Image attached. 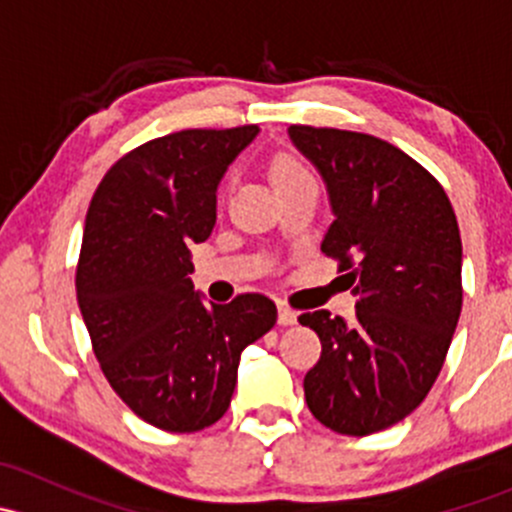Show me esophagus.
<instances>
[{
  "label": "esophagus",
  "mask_w": 512,
  "mask_h": 512,
  "mask_svg": "<svg viewBox=\"0 0 512 512\" xmlns=\"http://www.w3.org/2000/svg\"><path fill=\"white\" fill-rule=\"evenodd\" d=\"M277 319H280L282 327H292V324H297V312L289 309L287 304H280V309H277Z\"/></svg>",
  "instance_id": "esophagus-1"
}]
</instances>
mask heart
<instances>
[{
    "label": "heart",
    "mask_w": 512,
    "mask_h": 512,
    "mask_svg": "<svg viewBox=\"0 0 512 512\" xmlns=\"http://www.w3.org/2000/svg\"><path fill=\"white\" fill-rule=\"evenodd\" d=\"M304 175H312V173H309V170L304 168L297 158H289V156L277 158L275 168H272V180H275V185H282V183H287V180H294V178H304Z\"/></svg>",
    "instance_id": "obj_1"
}]
</instances>
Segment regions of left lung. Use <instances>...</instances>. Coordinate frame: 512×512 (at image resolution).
Listing matches in <instances>:
<instances>
[{
  "label": "left lung",
  "instance_id": "1",
  "mask_svg": "<svg viewBox=\"0 0 512 512\" xmlns=\"http://www.w3.org/2000/svg\"><path fill=\"white\" fill-rule=\"evenodd\" d=\"M287 133L327 185L334 223L322 252L356 297L354 322L327 309L299 317L322 342L304 399L332 431L369 436L409 416L446 361L463 304L458 220L441 183L401 148L339 128Z\"/></svg>",
  "mask_w": 512,
  "mask_h": 512
}]
</instances>
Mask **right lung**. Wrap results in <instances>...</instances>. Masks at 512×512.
I'll return each instance as SVG.
<instances>
[{
	"label": "right lung",
	"mask_w": 512,
	"mask_h": 512,
	"mask_svg": "<svg viewBox=\"0 0 512 512\" xmlns=\"http://www.w3.org/2000/svg\"><path fill=\"white\" fill-rule=\"evenodd\" d=\"M257 126L190 128L126 153L86 213L76 299L111 389L138 418L193 433L225 416L242 349L270 332L265 294L205 304L188 247L218 218V185Z\"/></svg>",
	"instance_id": "obj_1"
}]
</instances>
